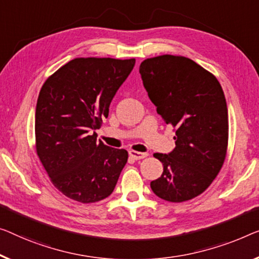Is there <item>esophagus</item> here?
Masks as SVG:
<instances>
[{
    "label": "esophagus",
    "mask_w": 259,
    "mask_h": 259,
    "mask_svg": "<svg viewBox=\"0 0 259 259\" xmlns=\"http://www.w3.org/2000/svg\"><path fill=\"white\" fill-rule=\"evenodd\" d=\"M129 154H130L131 157L134 158V159H136V160H138V159H143V158H145V157H148V156H149L148 153H145V152L134 151V150H131V151L129 152Z\"/></svg>",
    "instance_id": "1"
}]
</instances>
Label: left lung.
<instances>
[{
  "label": "left lung",
  "mask_w": 259,
  "mask_h": 259,
  "mask_svg": "<svg viewBox=\"0 0 259 259\" xmlns=\"http://www.w3.org/2000/svg\"><path fill=\"white\" fill-rule=\"evenodd\" d=\"M157 113L176 133L171 153H154L163 175L151 181L154 194L169 202L194 199L221 171L228 149V109L214 74L190 58L163 55L140 66Z\"/></svg>",
  "instance_id": "1"
}]
</instances>
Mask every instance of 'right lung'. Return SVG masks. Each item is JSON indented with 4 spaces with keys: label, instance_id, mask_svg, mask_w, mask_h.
<instances>
[{
    "label": "right lung",
    "instance_id": "right-lung-1",
    "mask_svg": "<svg viewBox=\"0 0 259 259\" xmlns=\"http://www.w3.org/2000/svg\"><path fill=\"white\" fill-rule=\"evenodd\" d=\"M135 58H75L50 75L38 95L36 151L50 180L65 196L98 202L113 193L128 151L96 141Z\"/></svg>",
    "mask_w": 259,
    "mask_h": 259
}]
</instances>
